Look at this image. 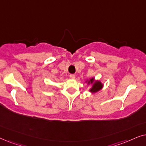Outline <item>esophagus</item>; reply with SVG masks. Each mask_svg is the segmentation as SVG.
<instances>
[{
	"instance_id": "obj_1",
	"label": "esophagus",
	"mask_w": 146,
	"mask_h": 146,
	"mask_svg": "<svg viewBox=\"0 0 146 146\" xmlns=\"http://www.w3.org/2000/svg\"><path fill=\"white\" fill-rule=\"evenodd\" d=\"M70 77L71 79H75V74H71L70 75Z\"/></svg>"
}]
</instances>
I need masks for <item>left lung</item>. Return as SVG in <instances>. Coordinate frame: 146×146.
<instances>
[{"label": "left lung", "instance_id": "left-lung-1", "mask_svg": "<svg viewBox=\"0 0 146 146\" xmlns=\"http://www.w3.org/2000/svg\"><path fill=\"white\" fill-rule=\"evenodd\" d=\"M93 81H94V79H93V78H92L90 79V81H89L88 83H90V82L93 83ZM102 87H103V85L102 83H101V82H100V81H97V82H96L94 84H93V86L92 88L91 89L90 91L92 93H96V92H97V91H98L99 90H100V89L102 88Z\"/></svg>", "mask_w": 146, "mask_h": 146}]
</instances>
